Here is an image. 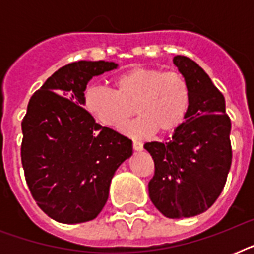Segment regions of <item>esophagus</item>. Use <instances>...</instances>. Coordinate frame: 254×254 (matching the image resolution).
<instances>
[{
    "label": "esophagus",
    "mask_w": 254,
    "mask_h": 254,
    "mask_svg": "<svg viewBox=\"0 0 254 254\" xmlns=\"http://www.w3.org/2000/svg\"><path fill=\"white\" fill-rule=\"evenodd\" d=\"M133 149H134L135 151H142L143 150V145L142 142H139V141H133Z\"/></svg>",
    "instance_id": "esophagus-1"
}]
</instances>
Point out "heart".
Returning <instances> with one entry per match:
<instances>
[{"label": "heart", "mask_w": 254, "mask_h": 254, "mask_svg": "<svg viewBox=\"0 0 254 254\" xmlns=\"http://www.w3.org/2000/svg\"><path fill=\"white\" fill-rule=\"evenodd\" d=\"M190 99L182 73L135 67L113 79V91L91 85L84 93V107L97 123L113 129H120L135 111L139 116L123 130L145 138L157 130L162 134L177 130L189 113Z\"/></svg>", "instance_id": "heart-1"}]
</instances>
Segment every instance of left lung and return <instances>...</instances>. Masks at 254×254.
<instances>
[{"label":"left lung","instance_id":"8db88e82","mask_svg":"<svg viewBox=\"0 0 254 254\" xmlns=\"http://www.w3.org/2000/svg\"><path fill=\"white\" fill-rule=\"evenodd\" d=\"M173 62L189 83V113L171 138L143 147L155 166L150 200L166 217L182 219L207 211L224 189L232 163L231 120L224 96L204 69L182 55Z\"/></svg>","mask_w":254,"mask_h":254}]
</instances>
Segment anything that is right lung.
Returning a JSON list of instances; mask_svg holds the SVG:
<instances>
[{"label": "right lung", "instance_id": "1", "mask_svg": "<svg viewBox=\"0 0 254 254\" xmlns=\"http://www.w3.org/2000/svg\"><path fill=\"white\" fill-rule=\"evenodd\" d=\"M117 67L105 61L62 67L31 96L22 120L26 182L42 211L59 223L93 220L116 170L133 154L130 139L101 127L83 108L92 77Z\"/></svg>", "mask_w": 254, "mask_h": 254}]
</instances>
